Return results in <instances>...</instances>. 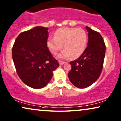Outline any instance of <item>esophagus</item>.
Listing matches in <instances>:
<instances>
[{
  "mask_svg": "<svg viewBox=\"0 0 121 121\" xmlns=\"http://www.w3.org/2000/svg\"><path fill=\"white\" fill-rule=\"evenodd\" d=\"M59 64L60 65H64V64L65 63V62H64V61H59Z\"/></svg>",
  "mask_w": 121,
  "mask_h": 121,
  "instance_id": "esophagus-1",
  "label": "esophagus"
}]
</instances>
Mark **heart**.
Listing matches in <instances>:
<instances>
[{"label":"heart","instance_id":"obj_1","mask_svg":"<svg viewBox=\"0 0 121 121\" xmlns=\"http://www.w3.org/2000/svg\"><path fill=\"white\" fill-rule=\"evenodd\" d=\"M88 36L83 29L77 28H61L55 32L54 38L49 37L47 46L53 55L57 54L63 46L64 50L57 55L61 59L79 57L86 48Z\"/></svg>","mask_w":121,"mask_h":121}]
</instances>
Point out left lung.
<instances>
[{
	"mask_svg": "<svg viewBox=\"0 0 121 121\" xmlns=\"http://www.w3.org/2000/svg\"><path fill=\"white\" fill-rule=\"evenodd\" d=\"M88 46L78 59L70 62L71 70L68 77L72 84L79 88L91 86L102 73L105 57V45L100 33L86 26Z\"/></svg>",
	"mask_w": 121,
	"mask_h": 121,
	"instance_id": "obj_1",
	"label": "left lung"
}]
</instances>
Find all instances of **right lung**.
I'll return each instance as SVG.
<instances>
[{"label": "right lung", "mask_w": 121, "mask_h": 121, "mask_svg": "<svg viewBox=\"0 0 121 121\" xmlns=\"http://www.w3.org/2000/svg\"><path fill=\"white\" fill-rule=\"evenodd\" d=\"M48 28L37 26L20 33L12 48L17 73L23 82L34 89L45 86L59 66L47 46Z\"/></svg>", "instance_id": "add662e5"}]
</instances>
